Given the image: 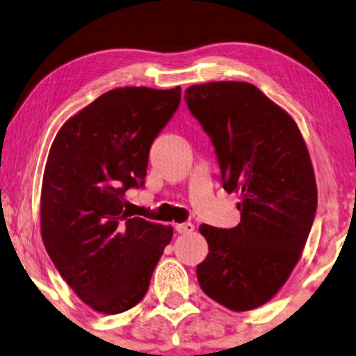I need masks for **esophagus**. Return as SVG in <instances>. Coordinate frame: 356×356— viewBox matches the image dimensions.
I'll return each mask as SVG.
<instances>
[{
  "label": "esophagus",
  "mask_w": 356,
  "mask_h": 356,
  "mask_svg": "<svg viewBox=\"0 0 356 356\" xmlns=\"http://www.w3.org/2000/svg\"><path fill=\"white\" fill-rule=\"evenodd\" d=\"M175 228H177L178 233H183L184 235V233H191L194 230V225L191 222H184V223H178Z\"/></svg>",
  "instance_id": "34e87169"
}]
</instances>
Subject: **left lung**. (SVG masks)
Here are the masks:
<instances>
[{
  "mask_svg": "<svg viewBox=\"0 0 356 356\" xmlns=\"http://www.w3.org/2000/svg\"><path fill=\"white\" fill-rule=\"evenodd\" d=\"M184 100L211 138L223 189L241 193L236 227H199L209 254L197 282L228 309H254L289 279L313 227L318 189L308 149L291 116L248 82L193 86Z\"/></svg>",
  "mask_w": 356,
  "mask_h": 356,
  "instance_id": "obj_1",
  "label": "left lung"
}]
</instances>
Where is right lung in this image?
Here are the masks:
<instances>
[{"instance_id": "obj_1", "label": "right lung", "mask_w": 356, "mask_h": 356, "mask_svg": "<svg viewBox=\"0 0 356 356\" xmlns=\"http://www.w3.org/2000/svg\"><path fill=\"white\" fill-rule=\"evenodd\" d=\"M181 89L105 92L58 131L42 184L48 256L92 309L118 314L144 298L173 228L131 217L124 193L143 188L150 145Z\"/></svg>"}]
</instances>
